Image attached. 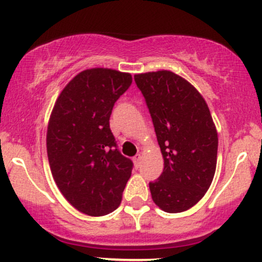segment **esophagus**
I'll list each match as a JSON object with an SVG mask.
<instances>
[{
	"label": "esophagus",
	"mask_w": 262,
	"mask_h": 262,
	"mask_svg": "<svg viewBox=\"0 0 262 262\" xmlns=\"http://www.w3.org/2000/svg\"><path fill=\"white\" fill-rule=\"evenodd\" d=\"M133 162H134V166L135 169H139L140 167V164H141V156L140 154H137L133 158Z\"/></svg>",
	"instance_id": "34e87169"
}]
</instances>
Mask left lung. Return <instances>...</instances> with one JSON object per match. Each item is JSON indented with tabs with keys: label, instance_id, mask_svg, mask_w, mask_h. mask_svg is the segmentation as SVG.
Returning a JSON list of instances; mask_svg holds the SVG:
<instances>
[{
	"label": "left lung",
	"instance_id": "obj_1",
	"mask_svg": "<svg viewBox=\"0 0 262 262\" xmlns=\"http://www.w3.org/2000/svg\"><path fill=\"white\" fill-rule=\"evenodd\" d=\"M164 156V170L149 182L152 201L167 213L193 207L212 183L218 134L209 108L191 83L171 71L135 75Z\"/></svg>",
	"mask_w": 262,
	"mask_h": 262
}]
</instances>
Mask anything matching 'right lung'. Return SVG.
<instances>
[{
    "instance_id": "add662e5",
    "label": "right lung",
    "mask_w": 262,
    "mask_h": 262,
    "mask_svg": "<svg viewBox=\"0 0 262 262\" xmlns=\"http://www.w3.org/2000/svg\"><path fill=\"white\" fill-rule=\"evenodd\" d=\"M130 85V74L85 70L62 90L50 116L47 150L53 177L69 203L87 215L118 208L133 170L110 128L114 103Z\"/></svg>"
}]
</instances>
